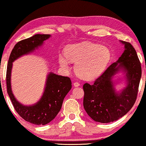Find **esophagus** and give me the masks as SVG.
Masks as SVG:
<instances>
[{
	"label": "esophagus",
	"instance_id": "esophagus-1",
	"mask_svg": "<svg viewBox=\"0 0 146 146\" xmlns=\"http://www.w3.org/2000/svg\"><path fill=\"white\" fill-rule=\"evenodd\" d=\"M73 84L74 87H78V86H80V84L79 82H74Z\"/></svg>",
	"mask_w": 146,
	"mask_h": 146
}]
</instances>
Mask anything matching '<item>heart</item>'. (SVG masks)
Returning <instances> with one entry per match:
<instances>
[{
    "mask_svg": "<svg viewBox=\"0 0 146 146\" xmlns=\"http://www.w3.org/2000/svg\"><path fill=\"white\" fill-rule=\"evenodd\" d=\"M58 62L64 70L70 67V62H76L75 71L81 78L94 79L102 72L111 58L108 48L91 42L72 44L65 48Z\"/></svg>",
    "mask_w": 146,
    "mask_h": 146,
    "instance_id": "heart-1",
    "label": "heart"
}]
</instances>
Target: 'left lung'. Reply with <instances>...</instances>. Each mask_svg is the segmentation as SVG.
Segmentation results:
<instances>
[{"mask_svg":"<svg viewBox=\"0 0 146 146\" xmlns=\"http://www.w3.org/2000/svg\"><path fill=\"white\" fill-rule=\"evenodd\" d=\"M124 44V51L118 60L111 64L96 80L93 84L86 83L83 105L88 115L100 123L116 121L133 107L138 92L141 67L136 51L129 42ZM119 71L125 75L127 86L116 92L112 79Z\"/></svg>","mask_w":146,"mask_h":146,"instance_id":"obj_1","label":"left lung"}]
</instances>
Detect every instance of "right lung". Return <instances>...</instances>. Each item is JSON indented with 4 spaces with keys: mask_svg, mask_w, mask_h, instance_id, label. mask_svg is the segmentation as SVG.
Here are the masks:
<instances>
[{
    "mask_svg": "<svg viewBox=\"0 0 146 146\" xmlns=\"http://www.w3.org/2000/svg\"><path fill=\"white\" fill-rule=\"evenodd\" d=\"M50 35H35L17 44L12 50L7 70V92L17 112L27 121L36 125H45L55 118L60 110L64 99L72 88L68 77L50 72L47 76L43 94L38 102L25 106L16 99L11 88V71L13 62L22 56L29 54L42 46Z\"/></svg>",
    "mask_w": 146,
    "mask_h": 146,
    "instance_id": "add662e5",
    "label": "right lung"
}]
</instances>
